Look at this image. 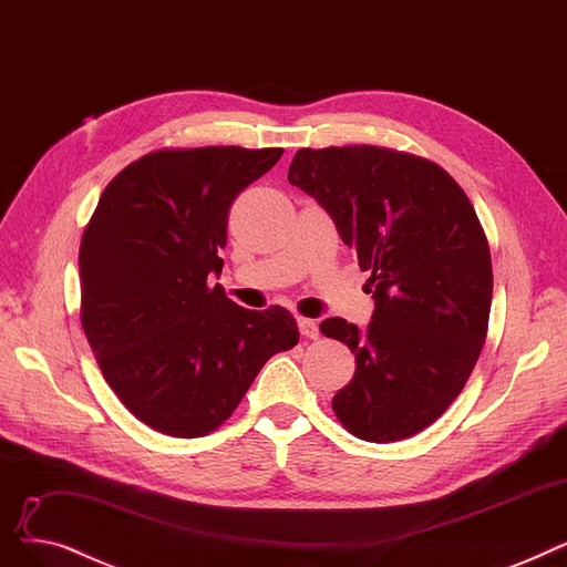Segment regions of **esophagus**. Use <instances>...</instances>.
<instances>
[{
    "label": "esophagus",
    "instance_id": "34e87169",
    "mask_svg": "<svg viewBox=\"0 0 567 567\" xmlns=\"http://www.w3.org/2000/svg\"><path fill=\"white\" fill-rule=\"evenodd\" d=\"M298 328H300V334L307 337V339H318V337H320L318 322L311 320V318H300V320H298Z\"/></svg>",
    "mask_w": 567,
    "mask_h": 567
}]
</instances>
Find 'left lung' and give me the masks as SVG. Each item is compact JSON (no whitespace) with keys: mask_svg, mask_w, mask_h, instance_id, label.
I'll list each match as a JSON object with an SVG mask.
<instances>
[{"mask_svg":"<svg viewBox=\"0 0 567 567\" xmlns=\"http://www.w3.org/2000/svg\"><path fill=\"white\" fill-rule=\"evenodd\" d=\"M288 182L328 209L371 269L369 328L320 322L355 353L332 411L369 443L415 436L460 396L487 339L494 275L477 214L439 164L390 147H302Z\"/></svg>","mask_w":567,"mask_h":567,"instance_id":"obj_1","label":"left lung"}]
</instances>
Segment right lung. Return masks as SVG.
I'll list each match as a JSON object with an SVG mask.
<instances>
[{
  "instance_id": "obj_1",
  "label": "right lung",
  "mask_w": 567,
  "mask_h": 567,
  "mask_svg": "<svg viewBox=\"0 0 567 567\" xmlns=\"http://www.w3.org/2000/svg\"><path fill=\"white\" fill-rule=\"evenodd\" d=\"M281 147H164L120 171L80 239V322L105 383L147 426L200 439L262 364L300 341L284 307L251 311L219 275L228 209Z\"/></svg>"
}]
</instances>
